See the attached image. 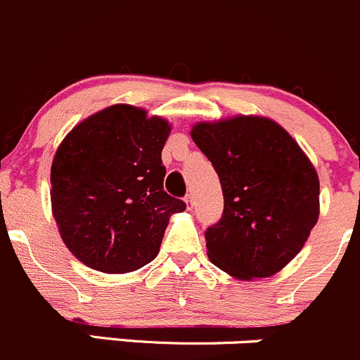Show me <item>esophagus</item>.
I'll return each mask as SVG.
<instances>
[{"label":"esophagus","mask_w":360,"mask_h":360,"mask_svg":"<svg viewBox=\"0 0 360 360\" xmlns=\"http://www.w3.org/2000/svg\"><path fill=\"white\" fill-rule=\"evenodd\" d=\"M184 204H186V207H188V209L193 207V195L188 193L186 197H184Z\"/></svg>","instance_id":"34e87169"}]
</instances>
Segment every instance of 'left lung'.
Returning a JSON list of instances; mask_svg holds the SVG:
<instances>
[{"mask_svg": "<svg viewBox=\"0 0 360 360\" xmlns=\"http://www.w3.org/2000/svg\"><path fill=\"white\" fill-rule=\"evenodd\" d=\"M223 191V216L205 232L207 257L236 280L280 273L302 250L320 214L311 160L276 121L233 116L193 124Z\"/></svg>", "mask_w": 360, "mask_h": 360, "instance_id": "left-lung-1", "label": "left lung"}]
</instances>
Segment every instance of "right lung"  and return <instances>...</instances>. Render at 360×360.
<instances>
[{"mask_svg": "<svg viewBox=\"0 0 360 360\" xmlns=\"http://www.w3.org/2000/svg\"><path fill=\"white\" fill-rule=\"evenodd\" d=\"M170 123L116 103L68 131L51 167V205L65 246L87 267L124 274L155 260L170 216L186 204L163 191Z\"/></svg>", "mask_w": 360, "mask_h": 360, "instance_id": "obj_1", "label": "right lung"}]
</instances>
